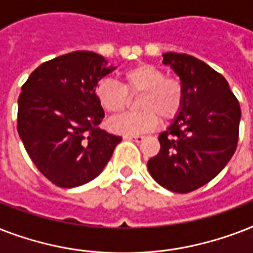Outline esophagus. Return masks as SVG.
I'll return each instance as SVG.
<instances>
[{
  "instance_id": "esophagus-1",
  "label": "esophagus",
  "mask_w": 253,
  "mask_h": 253,
  "mask_svg": "<svg viewBox=\"0 0 253 253\" xmlns=\"http://www.w3.org/2000/svg\"><path fill=\"white\" fill-rule=\"evenodd\" d=\"M127 140H132V142H136V143H142L144 140V136H140V135H127L125 136Z\"/></svg>"
}]
</instances>
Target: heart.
Segmentation results:
<instances>
[{
	"label": "heart",
	"mask_w": 253,
	"mask_h": 253,
	"mask_svg": "<svg viewBox=\"0 0 253 253\" xmlns=\"http://www.w3.org/2000/svg\"><path fill=\"white\" fill-rule=\"evenodd\" d=\"M122 86L105 79L94 89L99 106L110 114L122 113L130 97L142 94L138 101L140 113H130L111 119L109 126L122 135H139L154 130L159 117L164 121L176 118L184 106V87L173 77L151 64H138L125 71Z\"/></svg>",
	"instance_id": "heart-1"
}]
</instances>
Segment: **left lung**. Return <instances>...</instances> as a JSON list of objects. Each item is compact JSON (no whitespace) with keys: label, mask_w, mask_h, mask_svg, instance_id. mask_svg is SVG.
<instances>
[{"label":"left lung","mask_w":253,"mask_h":253,"mask_svg":"<svg viewBox=\"0 0 253 253\" xmlns=\"http://www.w3.org/2000/svg\"><path fill=\"white\" fill-rule=\"evenodd\" d=\"M163 63L180 77L184 106L159 135L160 151L147 163L163 188L189 193L227 166L239 139V101L220 73L186 53L167 52Z\"/></svg>","instance_id":"8db88e82"}]
</instances>
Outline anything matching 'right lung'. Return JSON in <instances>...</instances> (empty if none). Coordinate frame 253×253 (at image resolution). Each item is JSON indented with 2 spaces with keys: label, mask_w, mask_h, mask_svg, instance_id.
<instances>
[{
  "label": "right lung",
  "mask_w": 253,
  "mask_h": 253,
  "mask_svg": "<svg viewBox=\"0 0 253 253\" xmlns=\"http://www.w3.org/2000/svg\"><path fill=\"white\" fill-rule=\"evenodd\" d=\"M117 67L90 51L39 65L18 98V134L41 173L60 188L84 185L102 172L122 138L101 130L98 81Z\"/></svg>",
  "instance_id": "1"
}]
</instances>
